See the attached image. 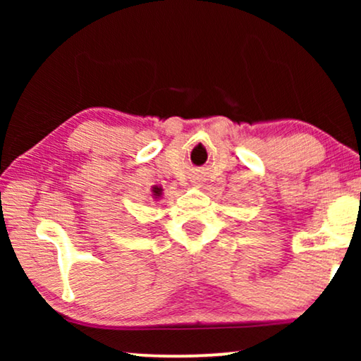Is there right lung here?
<instances>
[{
	"label": "right lung",
	"instance_id": "right-lung-1",
	"mask_svg": "<svg viewBox=\"0 0 361 361\" xmlns=\"http://www.w3.org/2000/svg\"><path fill=\"white\" fill-rule=\"evenodd\" d=\"M152 192H154V195H159L161 194V189H157V187H154V189H152Z\"/></svg>",
	"mask_w": 361,
	"mask_h": 361
}]
</instances>
